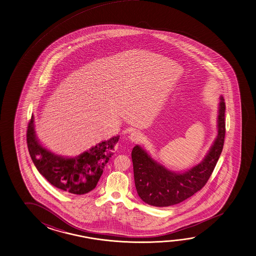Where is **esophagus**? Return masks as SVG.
<instances>
[{"label": "esophagus", "instance_id": "34e87169", "mask_svg": "<svg viewBox=\"0 0 256 256\" xmlns=\"http://www.w3.org/2000/svg\"><path fill=\"white\" fill-rule=\"evenodd\" d=\"M140 138H142V134H140L139 132H136V130L132 132L130 135H129V139H130V142H138Z\"/></svg>", "mask_w": 256, "mask_h": 256}]
</instances>
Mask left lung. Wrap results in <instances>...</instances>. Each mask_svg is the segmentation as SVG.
Segmentation results:
<instances>
[{
	"label": "left lung",
	"mask_w": 256,
	"mask_h": 256,
	"mask_svg": "<svg viewBox=\"0 0 256 256\" xmlns=\"http://www.w3.org/2000/svg\"><path fill=\"white\" fill-rule=\"evenodd\" d=\"M219 104L218 134L204 160L183 173L170 172L150 158L140 145L132 152L135 188L140 200L154 206L178 204L200 191L210 180L223 150L226 134V104Z\"/></svg>",
	"instance_id": "obj_1"
}]
</instances>
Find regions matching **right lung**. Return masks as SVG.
Wrapping results in <instances>:
<instances>
[{
  "mask_svg": "<svg viewBox=\"0 0 256 256\" xmlns=\"http://www.w3.org/2000/svg\"><path fill=\"white\" fill-rule=\"evenodd\" d=\"M33 122L32 116L27 129V145L38 172L52 186L72 195H83L93 190L120 136L102 142L78 157L64 158L52 154L38 142Z\"/></svg>",
  "mask_w": 256,
  "mask_h": 256,
  "instance_id": "right-lung-1",
  "label": "right lung"
}]
</instances>
